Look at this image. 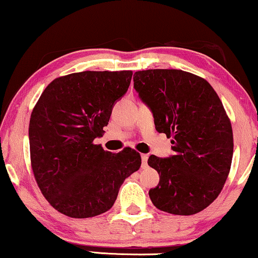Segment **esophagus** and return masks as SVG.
Listing matches in <instances>:
<instances>
[{"label":"esophagus","mask_w":258,"mask_h":258,"mask_svg":"<svg viewBox=\"0 0 258 258\" xmlns=\"http://www.w3.org/2000/svg\"><path fill=\"white\" fill-rule=\"evenodd\" d=\"M141 159H142V166L143 167L147 166V161H148V155H147V154H141Z\"/></svg>","instance_id":"34e87169"}]
</instances>
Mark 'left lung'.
Masks as SVG:
<instances>
[{
	"label": "left lung",
	"instance_id": "left-lung-1",
	"mask_svg": "<svg viewBox=\"0 0 258 258\" xmlns=\"http://www.w3.org/2000/svg\"><path fill=\"white\" fill-rule=\"evenodd\" d=\"M134 88L149 106L159 133L172 137L174 155H150L160 182L149 190L154 206L179 216L196 215L222 192L230 173L233 134L223 103L210 83L182 70H146Z\"/></svg>",
	"mask_w": 258,
	"mask_h": 258
}]
</instances>
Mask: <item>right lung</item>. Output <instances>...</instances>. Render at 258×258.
Returning a JSON list of instances; mask_svg holds the SVG:
<instances>
[{"label": "right lung", "mask_w": 258, "mask_h": 258, "mask_svg": "<svg viewBox=\"0 0 258 258\" xmlns=\"http://www.w3.org/2000/svg\"><path fill=\"white\" fill-rule=\"evenodd\" d=\"M132 77L133 71L71 73L49 83L36 102L29 121L33 174L62 215L90 218L106 212L123 181L141 167L135 149L116 154L93 143Z\"/></svg>", "instance_id": "1"}]
</instances>
